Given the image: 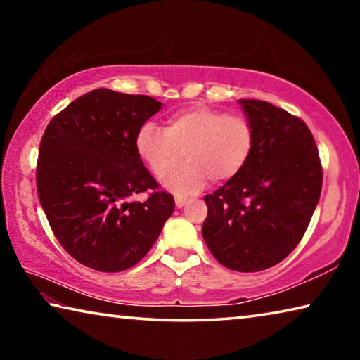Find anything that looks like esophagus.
<instances>
[{"instance_id": "esophagus-1", "label": "esophagus", "mask_w": 360, "mask_h": 360, "mask_svg": "<svg viewBox=\"0 0 360 360\" xmlns=\"http://www.w3.org/2000/svg\"><path fill=\"white\" fill-rule=\"evenodd\" d=\"M174 202L178 208H182V206H184L187 202V197H184V195H174Z\"/></svg>"}]
</instances>
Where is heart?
I'll return each instance as SVG.
<instances>
[{"mask_svg":"<svg viewBox=\"0 0 360 360\" xmlns=\"http://www.w3.org/2000/svg\"><path fill=\"white\" fill-rule=\"evenodd\" d=\"M255 131L243 114L210 106H192L168 117L165 130L144 124L136 135L138 155L155 176H165L184 153L188 162L163 179L173 191L192 192L208 178L225 182L246 167Z\"/></svg>","mask_w":360,"mask_h":360,"instance_id":"obj_1","label":"heart"}]
</instances>
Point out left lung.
<instances>
[{"label": "left lung", "mask_w": 360, "mask_h": 360, "mask_svg": "<svg viewBox=\"0 0 360 360\" xmlns=\"http://www.w3.org/2000/svg\"><path fill=\"white\" fill-rule=\"evenodd\" d=\"M252 122V155L210 195L202 233L224 266L251 273L279 264L303 238L319 202L322 165L308 125L271 103L240 100Z\"/></svg>", "instance_id": "8db88e82"}]
</instances>
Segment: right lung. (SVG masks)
<instances>
[{
    "mask_svg": "<svg viewBox=\"0 0 360 360\" xmlns=\"http://www.w3.org/2000/svg\"><path fill=\"white\" fill-rule=\"evenodd\" d=\"M162 103L95 89L52 117L41 138L36 186L60 245L79 264L117 273L136 265L174 211L136 150ZM148 193L144 202L132 200Z\"/></svg>",
    "mask_w": 360,
    "mask_h": 360,
    "instance_id": "add662e5",
    "label": "right lung"
}]
</instances>
